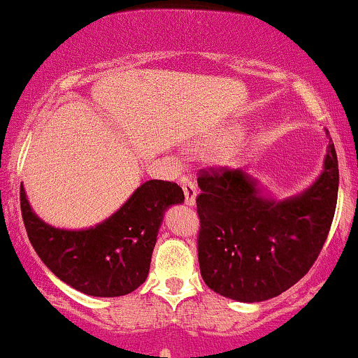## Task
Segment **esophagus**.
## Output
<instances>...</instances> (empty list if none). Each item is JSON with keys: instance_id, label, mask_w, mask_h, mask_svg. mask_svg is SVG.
<instances>
[{"instance_id": "esophagus-1", "label": "esophagus", "mask_w": 358, "mask_h": 358, "mask_svg": "<svg viewBox=\"0 0 358 358\" xmlns=\"http://www.w3.org/2000/svg\"><path fill=\"white\" fill-rule=\"evenodd\" d=\"M180 184H182L184 201H186V205L193 206L196 201V194H198V187H196L194 180H191L187 178H180Z\"/></svg>"}]
</instances>
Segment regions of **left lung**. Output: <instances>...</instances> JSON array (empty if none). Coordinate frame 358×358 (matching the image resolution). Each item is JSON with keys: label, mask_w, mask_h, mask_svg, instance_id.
I'll list each match as a JSON object with an SVG mask.
<instances>
[{"label": "left lung", "mask_w": 358, "mask_h": 358, "mask_svg": "<svg viewBox=\"0 0 358 358\" xmlns=\"http://www.w3.org/2000/svg\"><path fill=\"white\" fill-rule=\"evenodd\" d=\"M338 180L333 141L321 178L285 201L261 196L256 180L242 171L201 169L198 261L206 285L241 302L268 301L295 285L328 239Z\"/></svg>", "instance_id": "left-lung-1"}]
</instances>
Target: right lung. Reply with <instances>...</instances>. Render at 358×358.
Returning <instances> with one entry per match:
<instances>
[{
  "mask_svg": "<svg viewBox=\"0 0 358 358\" xmlns=\"http://www.w3.org/2000/svg\"><path fill=\"white\" fill-rule=\"evenodd\" d=\"M182 201L176 182L147 180L102 224L61 230L34 213L20 186L22 218L32 248L57 278L94 297L131 294L147 280L164 211Z\"/></svg>",
  "mask_w": 358,
  "mask_h": 358,
  "instance_id": "add662e5",
  "label": "right lung"
}]
</instances>
